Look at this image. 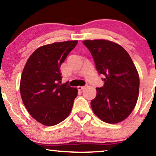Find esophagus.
I'll return each instance as SVG.
<instances>
[{
	"label": "esophagus",
	"instance_id": "obj_1",
	"mask_svg": "<svg viewBox=\"0 0 156 156\" xmlns=\"http://www.w3.org/2000/svg\"><path fill=\"white\" fill-rule=\"evenodd\" d=\"M85 87H86V86H78V90H79V91L82 90H83V89L85 88Z\"/></svg>",
	"mask_w": 156,
	"mask_h": 156
}]
</instances>
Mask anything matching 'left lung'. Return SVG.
Listing matches in <instances>:
<instances>
[{"label": "left lung", "mask_w": 156, "mask_h": 156, "mask_svg": "<svg viewBox=\"0 0 156 156\" xmlns=\"http://www.w3.org/2000/svg\"><path fill=\"white\" fill-rule=\"evenodd\" d=\"M94 60L96 69L104 78L91 101L93 112L106 123H117L126 119L135 107L140 78L129 54L119 44L104 39L83 41Z\"/></svg>", "instance_id": "8db88e82"}]
</instances>
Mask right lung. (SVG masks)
Here are the masks:
<instances>
[{
  "label": "right lung",
  "instance_id": "obj_1",
  "mask_svg": "<svg viewBox=\"0 0 156 156\" xmlns=\"http://www.w3.org/2000/svg\"><path fill=\"white\" fill-rule=\"evenodd\" d=\"M78 41L41 46L30 56L20 83L21 96L32 117L43 125L54 126L68 117L78 90L61 84L60 66Z\"/></svg>",
  "mask_w": 156,
  "mask_h": 156
}]
</instances>
